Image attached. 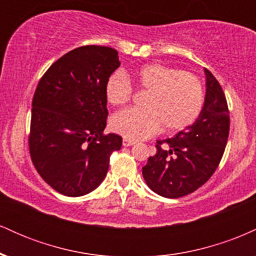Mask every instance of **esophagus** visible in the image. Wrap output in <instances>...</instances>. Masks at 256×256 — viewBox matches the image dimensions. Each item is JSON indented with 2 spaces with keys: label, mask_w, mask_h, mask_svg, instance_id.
Listing matches in <instances>:
<instances>
[{
  "label": "esophagus",
  "mask_w": 256,
  "mask_h": 256,
  "mask_svg": "<svg viewBox=\"0 0 256 256\" xmlns=\"http://www.w3.org/2000/svg\"><path fill=\"white\" fill-rule=\"evenodd\" d=\"M134 140H128V138H124V140H122V146H134Z\"/></svg>",
  "instance_id": "esophagus-1"
}]
</instances>
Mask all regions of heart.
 <instances>
[{"label":"heart","instance_id":"1","mask_svg":"<svg viewBox=\"0 0 256 256\" xmlns=\"http://www.w3.org/2000/svg\"><path fill=\"white\" fill-rule=\"evenodd\" d=\"M132 82L148 91L143 110H124L112 116L110 128L130 140H142L162 130L176 134L192 126L201 114L204 90L195 74L167 64H146L128 73L116 72L106 83V98L113 106L128 104Z\"/></svg>","mask_w":256,"mask_h":256}]
</instances>
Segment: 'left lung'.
Segmentation results:
<instances>
[{"label":"left lung","mask_w":256,"mask_h":256,"mask_svg":"<svg viewBox=\"0 0 256 256\" xmlns=\"http://www.w3.org/2000/svg\"><path fill=\"white\" fill-rule=\"evenodd\" d=\"M204 108L192 126L156 142V154L142 168L146 183L158 195L178 198L202 186L219 166L230 131L225 94L204 68ZM166 145L168 149L163 148Z\"/></svg>","instance_id":"1"}]
</instances>
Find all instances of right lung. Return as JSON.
I'll return each instance as SVG.
<instances>
[{
  "mask_svg": "<svg viewBox=\"0 0 256 256\" xmlns=\"http://www.w3.org/2000/svg\"><path fill=\"white\" fill-rule=\"evenodd\" d=\"M120 66L110 46H84L55 61L32 100L28 136L31 160L54 190L78 198L102 183L122 138L104 134L106 83Z\"/></svg>",
  "mask_w": 256,
  "mask_h": 256,
  "instance_id": "1",
  "label": "right lung"
}]
</instances>
